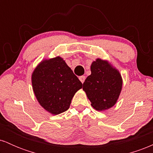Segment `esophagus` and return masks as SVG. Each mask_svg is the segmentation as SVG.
I'll list each match as a JSON object with an SVG mask.
<instances>
[{"instance_id": "esophagus-1", "label": "esophagus", "mask_w": 153, "mask_h": 153, "mask_svg": "<svg viewBox=\"0 0 153 153\" xmlns=\"http://www.w3.org/2000/svg\"><path fill=\"white\" fill-rule=\"evenodd\" d=\"M85 77L83 76V75H82V76L79 77V80H80V82H81L82 83H83L84 81H85Z\"/></svg>"}]
</instances>
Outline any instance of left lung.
I'll use <instances>...</instances> for the list:
<instances>
[{"label":"left lung","instance_id":"left-lung-1","mask_svg":"<svg viewBox=\"0 0 153 153\" xmlns=\"http://www.w3.org/2000/svg\"><path fill=\"white\" fill-rule=\"evenodd\" d=\"M91 74L83 82L91 106L97 111L109 109L117 103L122 89L123 80L119 70L107 59L97 58L91 65Z\"/></svg>","mask_w":153,"mask_h":153}]
</instances>
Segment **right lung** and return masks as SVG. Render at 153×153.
<instances>
[{"mask_svg":"<svg viewBox=\"0 0 153 153\" xmlns=\"http://www.w3.org/2000/svg\"><path fill=\"white\" fill-rule=\"evenodd\" d=\"M32 89L44 109L57 115L69 108L75 93L82 84L62 57L44 59L31 74Z\"/></svg>","mask_w":153,"mask_h":153,"instance_id":"right-lung-1","label":"right lung"}]
</instances>
